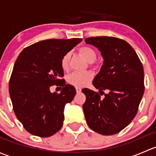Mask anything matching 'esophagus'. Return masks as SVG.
<instances>
[{
  "label": "esophagus",
  "instance_id": "1",
  "mask_svg": "<svg viewBox=\"0 0 156 156\" xmlns=\"http://www.w3.org/2000/svg\"><path fill=\"white\" fill-rule=\"evenodd\" d=\"M75 90H76L77 94H80L81 92V89L80 87H75Z\"/></svg>",
  "mask_w": 156,
  "mask_h": 156
}]
</instances>
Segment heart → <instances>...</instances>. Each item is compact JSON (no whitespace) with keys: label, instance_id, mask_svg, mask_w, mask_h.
<instances>
[{"label":"heart","instance_id":"1","mask_svg":"<svg viewBox=\"0 0 156 156\" xmlns=\"http://www.w3.org/2000/svg\"><path fill=\"white\" fill-rule=\"evenodd\" d=\"M79 53L89 62H93L97 59V52L90 47H82L79 49ZM70 53H66L61 59V67L63 70H66L69 67ZM93 74L90 72H72L67 77V81L72 85L77 87H81L87 85L92 80Z\"/></svg>","mask_w":156,"mask_h":156}]
</instances>
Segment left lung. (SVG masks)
I'll return each mask as SVG.
<instances>
[{"instance_id":"8db88e82","label":"left lung","mask_w":156,"mask_h":156,"mask_svg":"<svg viewBox=\"0 0 156 156\" xmlns=\"http://www.w3.org/2000/svg\"><path fill=\"white\" fill-rule=\"evenodd\" d=\"M86 44L101 53L103 64L93 84L99 90H82L83 105L88 126L97 133L112 135L126 127L134 119L144 93V71L133 48L125 41L114 37H92ZM109 90L104 98L100 95Z\"/></svg>"}]
</instances>
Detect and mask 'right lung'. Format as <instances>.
I'll list each match as a JSON object with an SVG mask.
<instances>
[{
	"instance_id": "right-lung-1",
	"label": "right lung",
	"mask_w": 156,
	"mask_h": 156,
	"mask_svg": "<svg viewBox=\"0 0 156 156\" xmlns=\"http://www.w3.org/2000/svg\"><path fill=\"white\" fill-rule=\"evenodd\" d=\"M81 38L49 39L25 48L16 60L9 82L14 112L28 132L48 137L59 131L64 108L72 101L75 88L66 84L61 59ZM60 85V94L51 93V86Z\"/></svg>"
}]
</instances>
